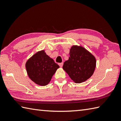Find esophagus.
I'll use <instances>...</instances> for the list:
<instances>
[{"label":"esophagus","instance_id":"1","mask_svg":"<svg viewBox=\"0 0 121 121\" xmlns=\"http://www.w3.org/2000/svg\"><path fill=\"white\" fill-rule=\"evenodd\" d=\"M63 65V62H62V63H59V66H60V67H62Z\"/></svg>","mask_w":121,"mask_h":121}]
</instances>
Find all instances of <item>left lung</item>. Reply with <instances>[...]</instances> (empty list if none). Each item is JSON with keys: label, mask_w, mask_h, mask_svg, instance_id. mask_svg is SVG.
I'll return each instance as SVG.
<instances>
[{"label": "left lung", "mask_w": 121, "mask_h": 121, "mask_svg": "<svg viewBox=\"0 0 121 121\" xmlns=\"http://www.w3.org/2000/svg\"><path fill=\"white\" fill-rule=\"evenodd\" d=\"M69 60L64 62L63 69L75 83H81L93 74L96 60L92 54L82 46H73Z\"/></svg>", "instance_id": "1"}]
</instances>
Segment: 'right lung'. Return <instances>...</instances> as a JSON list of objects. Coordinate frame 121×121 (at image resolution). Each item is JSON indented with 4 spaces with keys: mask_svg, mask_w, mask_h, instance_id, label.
<instances>
[{
    "mask_svg": "<svg viewBox=\"0 0 121 121\" xmlns=\"http://www.w3.org/2000/svg\"><path fill=\"white\" fill-rule=\"evenodd\" d=\"M25 67L28 76L33 82L40 86H46L59 66L46 55L45 50H42L35 53L27 61Z\"/></svg>",
    "mask_w": 121,
    "mask_h": 121,
    "instance_id": "obj_1",
    "label": "right lung"
}]
</instances>
